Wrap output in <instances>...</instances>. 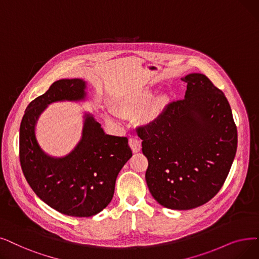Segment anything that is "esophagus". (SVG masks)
Wrapping results in <instances>:
<instances>
[{
	"label": "esophagus",
	"mask_w": 259,
	"mask_h": 259,
	"mask_svg": "<svg viewBox=\"0 0 259 259\" xmlns=\"http://www.w3.org/2000/svg\"><path fill=\"white\" fill-rule=\"evenodd\" d=\"M129 146H130L132 151H133L134 153L139 152V151L141 150V148H142L141 142H140L138 139H136V138H131V139L129 140Z\"/></svg>",
	"instance_id": "esophagus-1"
}]
</instances>
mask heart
I'll return each instance as SVG.
<instances>
[{
	"mask_svg": "<svg viewBox=\"0 0 259 259\" xmlns=\"http://www.w3.org/2000/svg\"><path fill=\"white\" fill-rule=\"evenodd\" d=\"M152 92L148 88L133 90L122 94L116 102V109L122 115H132L142 111L152 99Z\"/></svg>",
	"mask_w": 259,
	"mask_h": 259,
	"instance_id": "obj_1",
	"label": "heart"
}]
</instances>
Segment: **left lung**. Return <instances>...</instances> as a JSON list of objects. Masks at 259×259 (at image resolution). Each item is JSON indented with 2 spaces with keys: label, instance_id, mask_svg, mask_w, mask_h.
<instances>
[{
  "label": "left lung",
  "instance_id": "left-lung-1",
  "mask_svg": "<svg viewBox=\"0 0 259 259\" xmlns=\"http://www.w3.org/2000/svg\"><path fill=\"white\" fill-rule=\"evenodd\" d=\"M184 99L168 104L137 132L148 159L146 182L170 209H192L215 197L237 150V128L227 97L208 78L188 74Z\"/></svg>",
  "mask_w": 259,
  "mask_h": 259
}]
</instances>
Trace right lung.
<instances>
[{
	"label": "right lung",
	"instance_id": "right-lung-1",
	"mask_svg": "<svg viewBox=\"0 0 259 259\" xmlns=\"http://www.w3.org/2000/svg\"><path fill=\"white\" fill-rule=\"evenodd\" d=\"M85 88L78 78L55 81L27 106L20 126V163L26 181L43 202L72 217L94 216L110 203L117 175L132 156L128 139L106 134L90 113L69 154L54 157L42 150L35 133L42 112L56 102L84 100Z\"/></svg>",
	"mask_w": 259,
	"mask_h": 259
}]
</instances>
